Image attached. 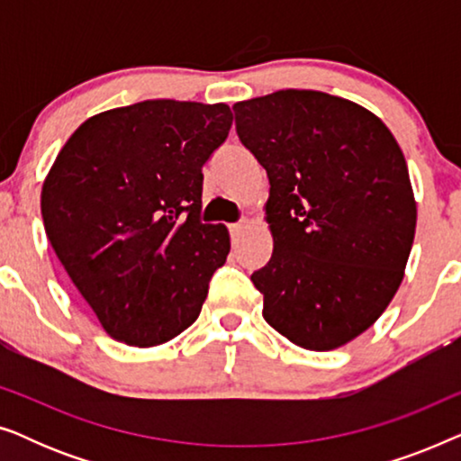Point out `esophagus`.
Returning a JSON list of instances; mask_svg holds the SVG:
<instances>
[{"mask_svg": "<svg viewBox=\"0 0 461 461\" xmlns=\"http://www.w3.org/2000/svg\"><path fill=\"white\" fill-rule=\"evenodd\" d=\"M249 220H241V222H237V224H230V235L232 237H239V235H243L245 230L249 229Z\"/></svg>", "mask_w": 461, "mask_h": 461, "instance_id": "esophagus-1", "label": "esophagus"}]
</instances>
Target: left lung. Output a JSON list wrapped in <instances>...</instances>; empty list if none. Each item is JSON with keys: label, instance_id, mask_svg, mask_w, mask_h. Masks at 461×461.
<instances>
[{"label": "left lung", "instance_id": "left-lung-1", "mask_svg": "<svg viewBox=\"0 0 461 461\" xmlns=\"http://www.w3.org/2000/svg\"><path fill=\"white\" fill-rule=\"evenodd\" d=\"M232 109L270 182L273 256L251 275L264 319L300 348H339L380 319L405 276L418 205L399 142L365 106L317 90Z\"/></svg>", "mask_w": 461, "mask_h": 461}]
</instances>
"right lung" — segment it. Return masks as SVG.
<instances>
[{
	"instance_id": "right-lung-1",
	"label": "right lung",
	"mask_w": 461,
	"mask_h": 461,
	"mask_svg": "<svg viewBox=\"0 0 461 461\" xmlns=\"http://www.w3.org/2000/svg\"><path fill=\"white\" fill-rule=\"evenodd\" d=\"M229 104L144 100L86 119L43 180L41 218L62 268L113 339L166 344L197 321L230 251L201 224V167Z\"/></svg>"
}]
</instances>
